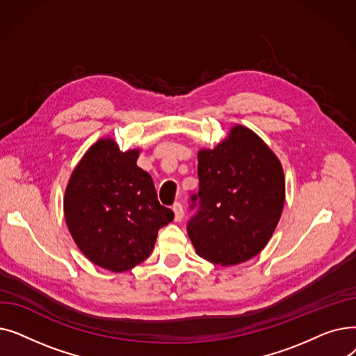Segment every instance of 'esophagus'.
Returning <instances> with one entry per match:
<instances>
[{
	"label": "esophagus",
	"instance_id": "obj_1",
	"mask_svg": "<svg viewBox=\"0 0 356 356\" xmlns=\"http://www.w3.org/2000/svg\"><path fill=\"white\" fill-rule=\"evenodd\" d=\"M173 212H175V220H176V222H180L181 218H183V215H184L181 203H175V204H173Z\"/></svg>",
	"mask_w": 356,
	"mask_h": 356
}]
</instances>
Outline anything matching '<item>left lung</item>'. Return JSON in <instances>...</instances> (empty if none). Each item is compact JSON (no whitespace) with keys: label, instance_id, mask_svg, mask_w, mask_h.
<instances>
[{"label":"left lung","instance_id":"1","mask_svg":"<svg viewBox=\"0 0 356 356\" xmlns=\"http://www.w3.org/2000/svg\"><path fill=\"white\" fill-rule=\"evenodd\" d=\"M197 213L188 234L199 257L229 267L266 248L286 200L283 165L252 129L234 125L215 148L197 152ZM193 208V207H192Z\"/></svg>","mask_w":356,"mask_h":356}]
</instances>
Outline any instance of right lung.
<instances>
[{
	"label": "right lung",
	"instance_id": "obj_1",
	"mask_svg": "<svg viewBox=\"0 0 356 356\" xmlns=\"http://www.w3.org/2000/svg\"><path fill=\"white\" fill-rule=\"evenodd\" d=\"M140 148L121 152L114 138L89 147L67 181L63 211L74 244L112 273L152 254L159 229L175 213L159 203L152 176L137 165Z\"/></svg>",
	"mask_w": 356,
	"mask_h": 356
}]
</instances>
